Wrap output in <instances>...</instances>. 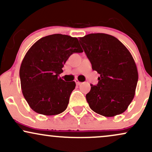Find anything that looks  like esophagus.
Listing matches in <instances>:
<instances>
[{"instance_id":"obj_1","label":"esophagus","mask_w":152,"mask_h":152,"mask_svg":"<svg viewBox=\"0 0 152 152\" xmlns=\"http://www.w3.org/2000/svg\"><path fill=\"white\" fill-rule=\"evenodd\" d=\"M75 82H76V85H80L81 83V82H80L78 80H75Z\"/></svg>"}]
</instances>
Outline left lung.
<instances>
[{
    "instance_id": "8db88e82",
    "label": "left lung",
    "mask_w": 152,
    "mask_h": 152,
    "mask_svg": "<svg viewBox=\"0 0 152 152\" xmlns=\"http://www.w3.org/2000/svg\"><path fill=\"white\" fill-rule=\"evenodd\" d=\"M79 42L92 69L100 74L97 85L91 84L86 95L90 108L107 117L122 114L133 100L139 77L132 54L109 34H88L80 38Z\"/></svg>"
}]
</instances>
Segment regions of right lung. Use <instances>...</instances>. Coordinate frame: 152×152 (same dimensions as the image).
I'll return each mask as SVG.
<instances>
[{
	"label": "right lung",
	"instance_id": "add662e5",
	"mask_svg": "<svg viewBox=\"0 0 152 152\" xmlns=\"http://www.w3.org/2000/svg\"><path fill=\"white\" fill-rule=\"evenodd\" d=\"M81 52L77 38L62 34L41 38L28 50L19 74L24 98L34 111L53 116L66 109L76 83L59 74L71 54Z\"/></svg>",
	"mask_w": 152,
	"mask_h": 152
}]
</instances>
